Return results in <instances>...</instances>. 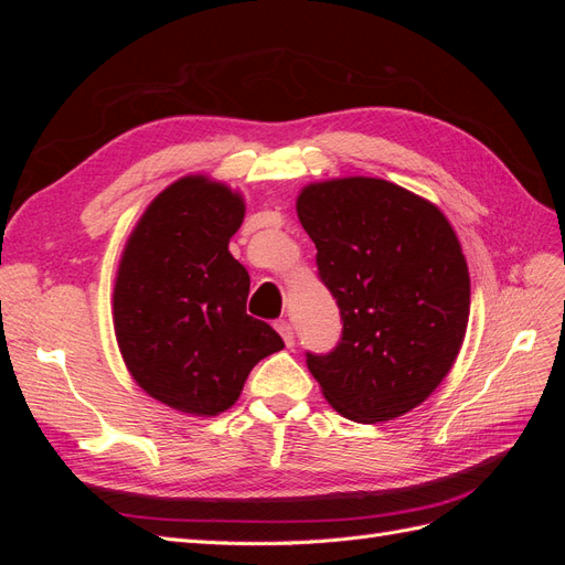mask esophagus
Wrapping results in <instances>:
<instances>
[{"label": "esophagus", "instance_id": "esophagus-1", "mask_svg": "<svg viewBox=\"0 0 565 565\" xmlns=\"http://www.w3.org/2000/svg\"><path fill=\"white\" fill-rule=\"evenodd\" d=\"M276 330H278V334L282 337L285 347H295V330H292V324H289L287 320H278V322H276Z\"/></svg>", "mask_w": 565, "mask_h": 565}]
</instances>
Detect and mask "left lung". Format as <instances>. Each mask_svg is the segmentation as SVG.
Returning a JSON list of instances; mask_svg holds the SVG:
<instances>
[{
  "instance_id": "left-lung-1",
  "label": "left lung",
  "mask_w": 565,
  "mask_h": 565,
  "mask_svg": "<svg viewBox=\"0 0 565 565\" xmlns=\"http://www.w3.org/2000/svg\"><path fill=\"white\" fill-rule=\"evenodd\" d=\"M297 214L344 322L334 351L306 353L322 396L363 424L409 413L446 380L467 334L469 268L450 221L370 177L309 183Z\"/></svg>"
}]
</instances>
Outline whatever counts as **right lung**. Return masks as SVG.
I'll use <instances>...</instances> for the list:
<instances>
[{
	"instance_id": "obj_1",
	"label": "right lung",
	"mask_w": 565,
	"mask_h": 565,
	"mask_svg": "<svg viewBox=\"0 0 565 565\" xmlns=\"http://www.w3.org/2000/svg\"><path fill=\"white\" fill-rule=\"evenodd\" d=\"M245 200L183 177L148 204L119 259L113 322L119 353L148 396L195 417L228 409L262 358L285 344L247 316L249 273L228 252Z\"/></svg>"
}]
</instances>
